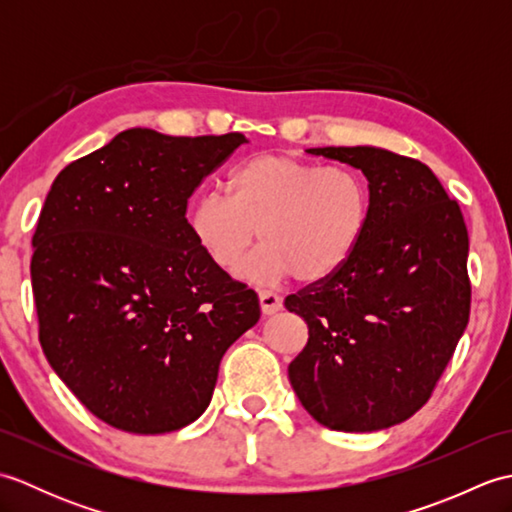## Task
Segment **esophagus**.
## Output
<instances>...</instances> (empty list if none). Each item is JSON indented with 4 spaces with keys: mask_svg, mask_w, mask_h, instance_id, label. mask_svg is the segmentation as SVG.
Segmentation results:
<instances>
[{
    "mask_svg": "<svg viewBox=\"0 0 512 512\" xmlns=\"http://www.w3.org/2000/svg\"><path fill=\"white\" fill-rule=\"evenodd\" d=\"M259 306H262L264 314H275L281 310V297L277 295V292L262 290L259 292Z\"/></svg>",
    "mask_w": 512,
    "mask_h": 512,
    "instance_id": "obj_1",
    "label": "esophagus"
}]
</instances>
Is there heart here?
<instances>
[{
    "label": "heart",
    "instance_id": "b5f03b06",
    "mask_svg": "<svg viewBox=\"0 0 512 512\" xmlns=\"http://www.w3.org/2000/svg\"><path fill=\"white\" fill-rule=\"evenodd\" d=\"M226 195L191 206L189 231L224 270L259 246L237 275L253 284L299 277L319 284L354 257L372 213L367 182L345 167H321L290 154H257L228 173Z\"/></svg>",
    "mask_w": 512,
    "mask_h": 512
}]
</instances>
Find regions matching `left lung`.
<instances>
[{
  "instance_id": "left-lung-1",
  "label": "left lung",
  "mask_w": 512,
  "mask_h": 512,
  "mask_svg": "<svg viewBox=\"0 0 512 512\" xmlns=\"http://www.w3.org/2000/svg\"><path fill=\"white\" fill-rule=\"evenodd\" d=\"M367 178L361 246L334 277L286 297L308 323L288 365L303 409L334 431H380L411 418L449 365L471 312L469 233L420 160L380 147H317Z\"/></svg>"
}]
</instances>
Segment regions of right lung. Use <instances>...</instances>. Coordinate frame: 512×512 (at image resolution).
<instances>
[{
    "mask_svg": "<svg viewBox=\"0 0 512 512\" xmlns=\"http://www.w3.org/2000/svg\"><path fill=\"white\" fill-rule=\"evenodd\" d=\"M244 134L134 127L70 162L32 235L39 341L96 418L169 433L209 407L224 352L259 321L255 290L206 257L187 202Z\"/></svg>",
    "mask_w": 512,
    "mask_h": 512,
    "instance_id": "right-lung-1",
    "label": "right lung"
}]
</instances>
